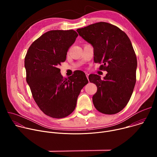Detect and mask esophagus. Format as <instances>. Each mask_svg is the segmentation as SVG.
Returning <instances> with one entry per match:
<instances>
[{
  "label": "esophagus",
  "mask_w": 157,
  "mask_h": 157,
  "mask_svg": "<svg viewBox=\"0 0 157 157\" xmlns=\"http://www.w3.org/2000/svg\"><path fill=\"white\" fill-rule=\"evenodd\" d=\"M85 74H86V77H87V79H88V78H89V74H88L87 73H86Z\"/></svg>",
  "instance_id": "esophagus-1"
}]
</instances>
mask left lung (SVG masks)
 Wrapping results in <instances>:
<instances>
[{
	"instance_id": "1",
	"label": "left lung",
	"mask_w": 157,
	"mask_h": 157,
	"mask_svg": "<svg viewBox=\"0 0 157 157\" xmlns=\"http://www.w3.org/2000/svg\"><path fill=\"white\" fill-rule=\"evenodd\" d=\"M79 35L94 48V61L107 72L104 79L90 75L98 87L93 96L95 108L105 114H115L128 102L136 82L137 57L127 34L107 22H98L77 29Z\"/></svg>"
}]
</instances>
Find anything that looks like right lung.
<instances>
[{
  "instance_id": "right-lung-1",
  "label": "right lung",
  "mask_w": 157,
  "mask_h": 157,
  "mask_svg": "<svg viewBox=\"0 0 157 157\" xmlns=\"http://www.w3.org/2000/svg\"><path fill=\"white\" fill-rule=\"evenodd\" d=\"M78 36L73 30L47 32L33 42L25 58L26 80L32 96L43 113L53 118L71 114L81 90L88 83L81 71L64 78L58 68Z\"/></svg>"
}]
</instances>
